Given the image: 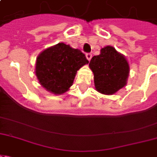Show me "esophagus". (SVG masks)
I'll use <instances>...</instances> for the list:
<instances>
[{
    "label": "esophagus",
    "mask_w": 157,
    "mask_h": 157,
    "mask_svg": "<svg viewBox=\"0 0 157 157\" xmlns=\"http://www.w3.org/2000/svg\"><path fill=\"white\" fill-rule=\"evenodd\" d=\"M86 58H87V59H88V61H90V59H92V54H90V53L86 54Z\"/></svg>",
    "instance_id": "obj_1"
}]
</instances>
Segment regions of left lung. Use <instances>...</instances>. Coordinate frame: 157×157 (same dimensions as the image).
Returning <instances> with one entry per match:
<instances>
[{"label": "left lung", "instance_id": "8db88e82", "mask_svg": "<svg viewBox=\"0 0 157 157\" xmlns=\"http://www.w3.org/2000/svg\"><path fill=\"white\" fill-rule=\"evenodd\" d=\"M89 68L94 73L95 88L101 94L112 95L127 84L129 64L113 46L101 49L100 55L92 58Z\"/></svg>", "mask_w": 157, "mask_h": 157}]
</instances>
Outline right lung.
Wrapping results in <instances>:
<instances>
[{"label":"right lung","mask_w":157,"mask_h":157,"mask_svg":"<svg viewBox=\"0 0 157 157\" xmlns=\"http://www.w3.org/2000/svg\"><path fill=\"white\" fill-rule=\"evenodd\" d=\"M88 63L85 55L79 49L59 43L38 55L35 74L47 91L62 94L72 86L78 70Z\"/></svg>","instance_id":"right-lung-1"}]
</instances>
